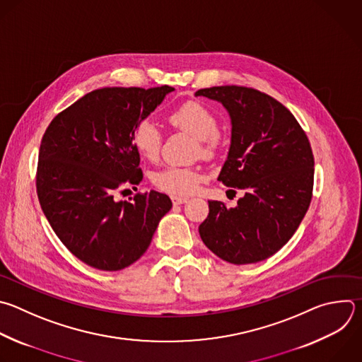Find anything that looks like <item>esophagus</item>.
Returning <instances> with one entry per match:
<instances>
[{
    "mask_svg": "<svg viewBox=\"0 0 362 362\" xmlns=\"http://www.w3.org/2000/svg\"><path fill=\"white\" fill-rule=\"evenodd\" d=\"M189 199L187 197H180V196H172V202H173V204H183V203H186Z\"/></svg>",
    "mask_w": 362,
    "mask_h": 362,
    "instance_id": "1",
    "label": "esophagus"
}]
</instances>
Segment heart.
Here are the masks:
<instances>
[{"label":"heart","instance_id":"b5f03b06","mask_svg":"<svg viewBox=\"0 0 362 362\" xmlns=\"http://www.w3.org/2000/svg\"><path fill=\"white\" fill-rule=\"evenodd\" d=\"M169 122L193 135L199 141L200 156L213 158L221 146V135L217 131L216 115L203 103L189 100L169 115ZM132 142L141 156L153 160L162 146V131L152 119H144L134 131ZM202 173L194 168L166 166L153 173L156 187L175 196L193 193L202 182Z\"/></svg>","mask_w":362,"mask_h":362}]
</instances>
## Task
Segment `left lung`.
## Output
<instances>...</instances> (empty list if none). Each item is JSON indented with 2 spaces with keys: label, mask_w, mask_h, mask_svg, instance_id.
Returning <instances> with one entry per match:
<instances>
[{
  "label": "left lung",
  "mask_w": 362,
  "mask_h": 362,
  "mask_svg": "<svg viewBox=\"0 0 362 362\" xmlns=\"http://www.w3.org/2000/svg\"><path fill=\"white\" fill-rule=\"evenodd\" d=\"M194 95L227 109L231 142L217 180L246 192L234 207L209 200L200 237L231 264L266 260L293 237L308 210L314 185L308 138L284 105L257 89L226 85Z\"/></svg>",
  "instance_id": "obj_1"
}]
</instances>
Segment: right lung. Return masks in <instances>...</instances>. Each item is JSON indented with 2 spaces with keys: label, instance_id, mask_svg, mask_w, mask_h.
<instances>
[{
  "label": "right lung",
  "instance_id": "1",
  "mask_svg": "<svg viewBox=\"0 0 362 362\" xmlns=\"http://www.w3.org/2000/svg\"><path fill=\"white\" fill-rule=\"evenodd\" d=\"M175 88H102L58 113L40 148L37 193L52 230L85 264L122 270L148 250L169 196L151 190L134 202L116 193L144 175L132 135ZM132 199V197H131Z\"/></svg>",
  "mask_w": 362,
  "mask_h": 362
}]
</instances>
